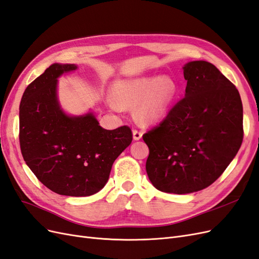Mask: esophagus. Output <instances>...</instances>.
<instances>
[{
    "instance_id": "34e87169",
    "label": "esophagus",
    "mask_w": 259,
    "mask_h": 259,
    "mask_svg": "<svg viewBox=\"0 0 259 259\" xmlns=\"http://www.w3.org/2000/svg\"><path fill=\"white\" fill-rule=\"evenodd\" d=\"M143 136V132L139 131V130H134L133 131V138L134 140H139Z\"/></svg>"
}]
</instances>
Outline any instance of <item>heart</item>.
I'll use <instances>...</instances> for the list:
<instances>
[{
  "instance_id": "1",
  "label": "heart",
  "mask_w": 259,
  "mask_h": 259,
  "mask_svg": "<svg viewBox=\"0 0 259 259\" xmlns=\"http://www.w3.org/2000/svg\"><path fill=\"white\" fill-rule=\"evenodd\" d=\"M175 85L168 76H137L116 82L110 107L120 111L121 107L136 108V116L144 122H154L162 117L174 97Z\"/></svg>"
}]
</instances>
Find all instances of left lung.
I'll return each instance as SVG.
<instances>
[{
  "instance_id": "1",
  "label": "left lung",
  "mask_w": 259,
  "mask_h": 259,
  "mask_svg": "<svg viewBox=\"0 0 259 259\" xmlns=\"http://www.w3.org/2000/svg\"><path fill=\"white\" fill-rule=\"evenodd\" d=\"M183 99L143 135L146 170L156 189L185 194L204 189L221 176L243 140L238 90L210 62L190 61Z\"/></svg>"
}]
</instances>
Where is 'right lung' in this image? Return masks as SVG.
<instances>
[{
  "label": "right lung",
  "instance_id": "obj_1",
  "mask_svg": "<svg viewBox=\"0 0 259 259\" xmlns=\"http://www.w3.org/2000/svg\"><path fill=\"white\" fill-rule=\"evenodd\" d=\"M76 68L53 64L28 85L19 107V143L23 160L45 187L88 197L105 187L133 134L126 125L103 128L93 113L69 116L61 110L57 79Z\"/></svg>",
  "mask_w": 259,
  "mask_h": 259
}]
</instances>
